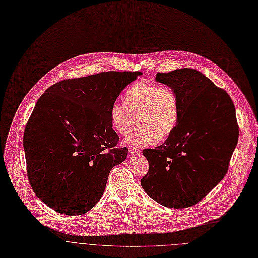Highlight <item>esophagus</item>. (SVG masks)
Here are the masks:
<instances>
[{"label":"esophagus","mask_w":258,"mask_h":258,"mask_svg":"<svg viewBox=\"0 0 258 258\" xmlns=\"http://www.w3.org/2000/svg\"><path fill=\"white\" fill-rule=\"evenodd\" d=\"M128 152H130V154H131L132 156H135V155H139L141 151H140L139 149L135 148V147H130V148H128Z\"/></svg>","instance_id":"esophagus-1"}]
</instances>
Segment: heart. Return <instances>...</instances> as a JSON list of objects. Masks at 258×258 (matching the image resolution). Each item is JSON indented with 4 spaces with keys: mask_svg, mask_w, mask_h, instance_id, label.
Listing matches in <instances>:
<instances>
[{
    "mask_svg": "<svg viewBox=\"0 0 258 258\" xmlns=\"http://www.w3.org/2000/svg\"><path fill=\"white\" fill-rule=\"evenodd\" d=\"M124 102L112 104L110 122L118 134L126 135L138 117L140 127L124 139V143L133 147H148L166 140L178 124L179 99L170 87L140 82L125 92Z\"/></svg>",
    "mask_w": 258,
    "mask_h": 258,
    "instance_id": "1",
    "label": "heart"
}]
</instances>
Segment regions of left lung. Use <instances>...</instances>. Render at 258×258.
Listing matches in <instances>:
<instances>
[{
	"label": "left lung",
	"mask_w": 258,
	"mask_h": 258,
	"mask_svg": "<svg viewBox=\"0 0 258 258\" xmlns=\"http://www.w3.org/2000/svg\"><path fill=\"white\" fill-rule=\"evenodd\" d=\"M156 81L176 92L180 117L164 144L143 151L149 172L141 185L158 204L184 209L226 175L239 137L235 108L227 92L197 70L158 73Z\"/></svg>",
	"instance_id": "1"
}]
</instances>
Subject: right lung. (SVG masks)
Instances as JSON below:
<instances>
[{"label": "right lung", "mask_w": 258, "mask_h": 258, "mask_svg": "<svg viewBox=\"0 0 258 258\" xmlns=\"http://www.w3.org/2000/svg\"><path fill=\"white\" fill-rule=\"evenodd\" d=\"M141 72H106L58 82L38 99L23 147L34 194L53 211L83 215L101 199L111 169L127 157L110 108Z\"/></svg>", "instance_id": "1"}]
</instances>
